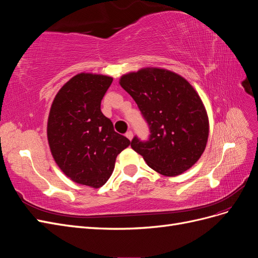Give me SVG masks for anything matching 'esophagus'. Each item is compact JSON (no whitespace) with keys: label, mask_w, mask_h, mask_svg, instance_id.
<instances>
[{"label":"esophagus","mask_w":258,"mask_h":258,"mask_svg":"<svg viewBox=\"0 0 258 258\" xmlns=\"http://www.w3.org/2000/svg\"><path fill=\"white\" fill-rule=\"evenodd\" d=\"M126 137H127V138L130 140V141H131L132 138H134V134H132V131H128L127 134H126Z\"/></svg>","instance_id":"esophagus-1"}]
</instances>
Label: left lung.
Wrapping results in <instances>:
<instances>
[{
  "instance_id": "left-lung-1",
  "label": "left lung",
  "mask_w": 258,
  "mask_h": 258,
  "mask_svg": "<svg viewBox=\"0 0 258 258\" xmlns=\"http://www.w3.org/2000/svg\"><path fill=\"white\" fill-rule=\"evenodd\" d=\"M119 84L134 98L151 129L147 142L134 138L132 150L165 176L190 169L206 150L210 129L196 89L183 76L157 67L123 74Z\"/></svg>"
}]
</instances>
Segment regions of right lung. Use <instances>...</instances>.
Wrapping results in <instances>:
<instances>
[{
	"mask_svg": "<svg viewBox=\"0 0 258 258\" xmlns=\"http://www.w3.org/2000/svg\"><path fill=\"white\" fill-rule=\"evenodd\" d=\"M113 77L82 72L54 97L47 120L52 157L74 183L100 188L112 175L117 155L130 141L114 130L101 112V100Z\"/></svg>",
	"mask_w": 258,
	"mask_h": 258,
	"instance_id": "1",
	"label": "right lung"
}]
</instances>
